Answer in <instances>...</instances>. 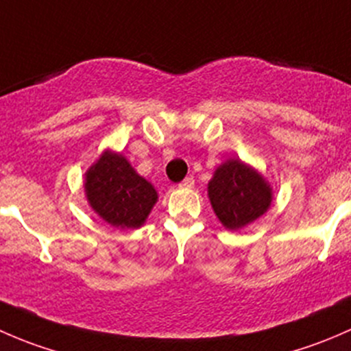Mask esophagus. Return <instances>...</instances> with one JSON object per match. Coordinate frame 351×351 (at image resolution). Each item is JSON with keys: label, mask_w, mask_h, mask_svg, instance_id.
I'll return each instance as SVG.
<instances>
[{"label": "esophagus", "mask_w": 351, "mask_h": 351, "mask_svg": "<svg viewBox=\"0 0 351 351\" xmlns=\"http://www.w3.org/2000/svg\"><path fill=\"white\" fill-rule=\"evenodd\" d=\"M193 185H195V180H193V176H186V178L180 183V186H182V189H192Z\"/></svg>", "instance_id": "34e87169"}]
</instances>
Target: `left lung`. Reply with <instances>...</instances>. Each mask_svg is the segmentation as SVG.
<instances>
[{
	"label": "left lung",
	"instance_id": "8db88e82",
	"mask_svg": "<svg viewBox=\"0 0 351 351\" xmlns=\"http://www.w3.org/2000/svg\"><path fill=\"white\" fill-rule=\"evenodd\" d=\"M207 192L215 215L231 231L256 221L274 198L267 180L241 159L222 162L208 182Z\"/></svg>",
	"mask_w": 351,
	"mask_h": 351
}]
</instances>
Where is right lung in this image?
<instances>
[{
  "instance_id": "add662e5",
  "label": "right lung",
  "mask_w": 351,
  "mask_h": 351,
  "mask_svg": "<svg viewBox=\"0 0 351 351\" xmlns=\"http://www.w3.org/2000/svg\"><path fill=\"white\" fill-rule=\"evenodd\" d=\"M84 176L91 208L113 228H141L158 202L154 186L119 153L105 151Z\"/></svg>"
}]
</instances>
